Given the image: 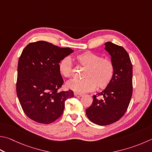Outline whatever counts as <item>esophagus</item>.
I'll list each match as a JSON object with an SVG mask.
<instances>
[{"label": "esophagus", "mask_w": 152, "mask_h": 152, "mask_svg": "<svg viewBox=\"0 0 152 152\" xmlns=\"http://www.w3.org/2000/svg\"><path fill=\"white\" fill-rule=\"evenodd\" d=\"M74 96H77V97H82L83 94H79L78 92H74Z\"/></svg>", "instance_id": "1"}]
</instances>
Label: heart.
<instances>
[{
  "label": "heart",
  "mask_w": 152,
  "mask_h": 152,
  "mask_svg": "<svg viewBox=\"0 0 152 152\" xmlns=\"http://www.w3.org/2000/svg\"><path fill=\"white\" fill-rule=\"evenodd\" d=\"M77 64L84 68L80 80H72L66 84L68 88L78 93H85L98 89H104L111 83L114 76L115 66L108 58L86 51L76 55ZM60 73L66 78L72 76L73 64L69 57L62 58L58 64Z\"/></svg>",
  "instance_id": "b5f03b06"
}]
</instances>
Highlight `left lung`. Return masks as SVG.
Masks as SVG:
<instances>
[{
  "instance_id": "1",
  "label": "left lung",
  "mask_w": 152,
  "mask_h": 152,
  "mask_svg": "<svg viewBox=\"0 0 152 152\" xmlns=\"http://www.w3.org/2000/svg\"><path fill=\"white\" fill-rule=\"evenodd\" d=\"M105 45L115 66L114 78L106 89L93 96L92 105L86 110L88 119L100 126L113 124L123 116L133 90L132 64L128 53L122 46L111 42H106Z\"/></svg>"
}]
</instances>
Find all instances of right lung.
I'll use <instances>...</instances> for the list:
<instances>
[{
    "mask_svg": "<svg viewBox=\"0 0 152 152\" xmlns=\"http://www.w3.org/2000/svg\"><path fill=\"white\" fill-rule=\"evenodd\" d=\"M73 52L46 41L29 43L19 58L16 94L30 119L48 124L59 118L72 90L60 91L64 80L58 69L62 58Z\"/></svg>",
    "mask_w": 152,
    "mask_h": 152,
    "instance_id": "add662e5",
    "label": "right lung"
}]
</instances>
